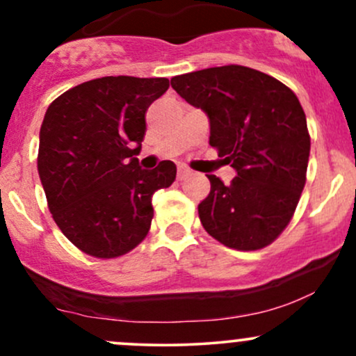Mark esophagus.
Here are the masks:
<instances>
[{
  "instance_id": "1",
  "label": "esophagus",
  "mask_w": 356,
  "mask_h": 356,
  "mask_svg": "<svg viewBox=\"0 0 356 356\" xmlns=\"http://www.w3.org/2000/svg\"><path fill=\"white\" fill-rule=\"evenodd\" d=\"M189 174H191L189 169H186V167H179V170H177V179H179V181H182V179H186Z\"/></svg>"
}]
</instances>
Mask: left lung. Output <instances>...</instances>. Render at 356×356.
Wrapping results in <instances>:
<instances>
[{"label": "left lung", "instance_id": "left-lung-1", "mask_svg": "<svg viewBox=\"0 0 356 356\" xmlns=\"http://www.w3.org/2000/svg\"><path fill=\"white\" fill-rule=\"evenodd\" d=\"M170 85L209 117V144L238 174L231 184L207 175L211 192L197 207L204 229L239 251L271 244L291 220L306 182L312 142L298 97L241 65L177 75Z\"/></svg>", "mask_w": 356, "mask_h": 356}]
</instances>
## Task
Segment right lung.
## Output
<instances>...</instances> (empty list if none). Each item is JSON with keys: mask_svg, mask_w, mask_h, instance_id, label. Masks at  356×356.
<instances>
[{"mask_svg": "<svg viewBox=\"0 0 356 356\" xmlns=\"http://www.w3.org/2000/svg\"><path fill=\"white\" fill-rule=\"evenodd\" d=\"M167 79L104 76L51 102L40 129L38 174L56 226L90 256L117 257L145 238L152 195L175 179V164L138 165L145 112Z\"/></svg>", "mask_w": 356, "mask_h": 356, "instance_id": "obj_1", "label": "right lung"}]
</instances>
